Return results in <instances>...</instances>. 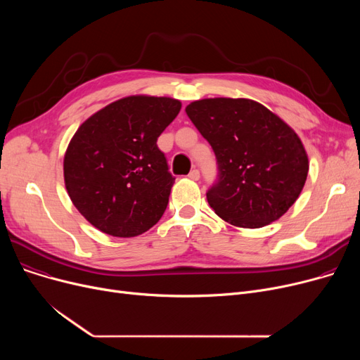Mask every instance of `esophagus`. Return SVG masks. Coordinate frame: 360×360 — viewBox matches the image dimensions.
Masks as SVG:
<instances>
[{"label": "esophagus", "instance_id": "obj_1", "mask_svg": "<svg viewBox=\"0 0 360 360\" xmlns=\"http://www.w3.org/2000/svg\"><path fill=\"white\" fill-rule=\"evenodd\" d=\"M188 178L193 179V181H198L200 179V170L198 169H193L190 175H188Z\"/></svg>", "mask_w": 360, "mask_h": 360}]
</instances>
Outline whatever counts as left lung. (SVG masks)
I'll use <instances>...</instances> for the list:
<instances>
[{
	"label": "left lung",
	"mask_w": 360,
	"mask_h": 360,
	"mask_svg": "<svg viewBox=\"0 0 360 360\" xmlns=\"http://www.w3.org/2000/svg\"><path fill=\"white\" fill-rule=\"evenodd\" d=\"M185 112L214 150L219 179L207 201L219 217L257 229L290 209L309 169L293 128L264 105L242 98L201 99Z\"/></svg>",
	"instance_id": "8db88e82"
}]
</instances>
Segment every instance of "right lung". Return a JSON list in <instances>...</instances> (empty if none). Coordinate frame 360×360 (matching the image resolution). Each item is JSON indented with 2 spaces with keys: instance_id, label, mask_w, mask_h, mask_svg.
Listing matches in <instances>:
<instances>
[{
  "instance_id": "add662e5",
  "label": "right lung",
  "mask_w": 360,
  "mask_h": 360,
  "mask_svg": "<svg viewBox=\"0 0 360 360\" xmlns=\"http://www.w3.org/2000/svg\"><path fill=\"white\" fill-rule=\"evenodd\" d=\"M172 98L134 94L87 118L64 156L67 193L103 233L132 238L160 220L175 178L156 141L181 110Z\"/></svg>"
}]
</instances>
